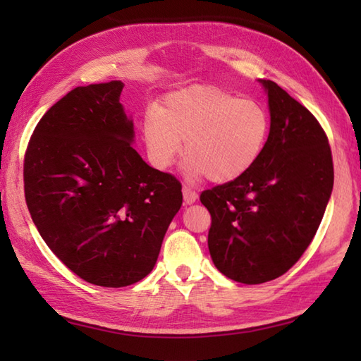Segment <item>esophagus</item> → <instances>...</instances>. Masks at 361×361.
Here are the masks:
<instances>
[{
    "label": "esophagus",
    "instance_id": "1",
    "mask_svg": "<svg viewBox=\"0 0 361 361\" xmlns=\"http://www.w3.org/2000/svg\"><path fill=\"white\" fill-rule=\"evenodd\" d=\"M183 197H185V202L188 203V204H192L195 200H197V192L195 190L192 189V188H189V186H183Z\"/></svg>",
    "mask_w": 361,
    "mask_h": 361
}]
</instances>
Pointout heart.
Wrapping results in <instances>:
<instances>
[{
	"mask_svg": "<svg viewBox=\"0 0 361 361\" xmlns=\"http://www.w3.org/2000/svg\"><path fill=\"white\" fill-rule=\"evenodd\" d=\"M270 127V114L255 99L195 87L167 96L159 110H150L142 133L155 167L171 166L185 141L189 173L225 183L257 163Z\"/></svg>",
	"mask_w": 361,
	"mask_h": 361,
	"instance_id": "b5f03b06",
	"label": "heart"
}]
</instances>
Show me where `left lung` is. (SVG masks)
<instances>
[{"instance_id": "1", "label": "left lung", "mask_w": 361, "mask_h": 361, "mask_svg": "<svg viewBox=\"0 0 361 361\" xmlns=\"http://www.w3.org/2000/svg\"><path fill=\"white\" fill-rule=\"evenodd\" d=\"M268 93L271 127L262 155L247 173L206 189L208 247L226 278L262 283L279 278L307 250L334 188V161L318 119L278 83Z\"/></svg>"}]
</instances>
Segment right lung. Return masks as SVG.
Wrapping results in <instances>:
<instances>
[{"instance_id":"obj_1","label":"right lung","mask_w":361,"mask_h":361,"mask_svg":"<svg viewBox=\"0 0 361 361\" xmlns=\"http://www.w3.org/2000/svg\"><path fill=\"white\" fill-rule=\"evenodd\" d=\"M124 83L78 87L38 121L23 166L38 233L90 283L127 287L145 278L183 203L181 183L144 163L119 102Z\"/></svg>"}]
</instances>
